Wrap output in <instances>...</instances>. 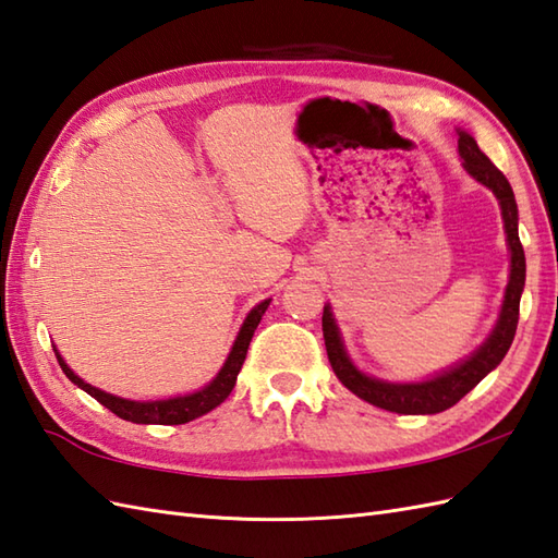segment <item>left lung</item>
Listing matches in <instances>:
<instances>
[{
  "label": "left lung",
  "mask_w": 558,
  "mask_h": 558,
  "mask_svg": "<svg viewBox=\"0 0 558 558\" xmlns=\"http://www.w3.org/2000/svg\"><path fill=\"white\" fill-rule=\"evenodd\" d=\"M458 155L463 159V169L475 181L497 195L506 231V243H509L511 253V269H509V283H506L504 303L497 317V325L489 331V337L482 341L480 349H475L461 363H456L447 369H441L435 377H427L423 381H387L377 379L373 375H365L357 369L351 361L349 351H345L343 339L337 319H333L331 305H325L322 313V333H325V345L333 375L339 377L345 389L353 391L357 399L373 403L377 408L401 415H435L456 405L463 396L475 389L477 384L485 379L494 367H497L504 355L509 353L515 327H518V311H521V293L525 287V253L521 239H518V205L509 179L489 162V157L480 150L473 135L468 131L458 129Z\"/></svg>",
  "instance_id": "left-lung-1"
}]
</instances>
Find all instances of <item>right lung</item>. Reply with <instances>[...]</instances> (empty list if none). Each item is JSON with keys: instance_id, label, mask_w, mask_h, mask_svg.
I'll use <instances>...</instances> for the list:
<instances>
[{"instance_id": "obj_1", "label": "right lung", "mask_w": 558, "mask_h": 558, "mask_svg": "<svg viewBox=\"0 0 558 558\" xmlns=\"http://www.w3.org/2000/svg\"><path fill=\"white\" fill-rule=\"evenodd\" d=\"M271 299L257 303L251 313L245 315L243 325L236 333V341H233L231 351L227 355L225 365L219 367V373L213 377V381L205 384L203 389H197L193 393H183V396H171V399H159V401H131V399H121V396L107 393L102 389L93 387V384L83 381L73 369L64 363V357L59 355V351L54 349L57 361L64 369V375L81 387L83 391H88L95 401H100L105 408H109L111 413L119 415L121 420H129V423L135 425H183L191 423V420L201 417L205 413L213 411L219 403L227 401V396L231 393V389L236 387V377L243 367L247 345H251L253 333L263 319L265 311L269 307Z\"/></svg>"}]
</instances>
